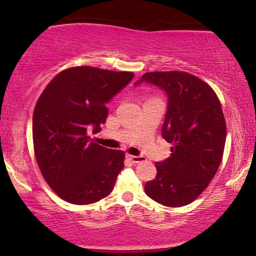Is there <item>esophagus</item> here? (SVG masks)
<instances>
[{
	"label": "esophagus",
	"instance_id": "esophagus-1",
	"mask_svg": "<svg viewBox=\"0 0 256 256\" xmlns=\"http://www.w3.org/2000/svg\"><path fill=\"white\" fill-rule=\"evenodd\" d=\"M128 158L132 161V164H140L144 161V158L143 156H134V155H128Z\"/></svg>",
	"mask_w": 256,
	"mask_h": 256
}]
</instances>
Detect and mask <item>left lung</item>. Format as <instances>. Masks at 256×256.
Listing matches in <instances>:
<instances>
[{
  "mask_svg": "<svg viewBox=\"0 0 256 256\" xmlns=\"http://www.w3.org/2000/svg\"><path fill=\"white\" fill-rule=\"evenodd\" d=\"M150 83L166 91L168 108L162 137L171 155L156 162L158 174L144 192L166 207L195 201L218 171L224 154L226 122L222 104L206 82L183 71L146 72L136 84Z\"/></svg>",
  "mask_w": 256,
  "mask_h": 256,
  "instance_id": "left-lung-1",
  "label": "left lung"
}]
</instances>
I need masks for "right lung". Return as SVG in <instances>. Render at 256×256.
Instances as JSON below:
<instances>
[{"mask_svg":"<svg viewBox=\"0 0 256 256\" xmlns=\"http://www.w3.org/2000/svg\"><path fill=\"white\" fill-rule=\"evenodd\" d=\"M134 78L77 66L58 73L34 106L32 138L36 161L54 192L73 204H90L113 190L125 152L90 140L108 116L107 102Z\"/></svg>","mask_w":256,"mask_h":256,"instance_id":"add662e5","label":"right lung"}]
</instances>
